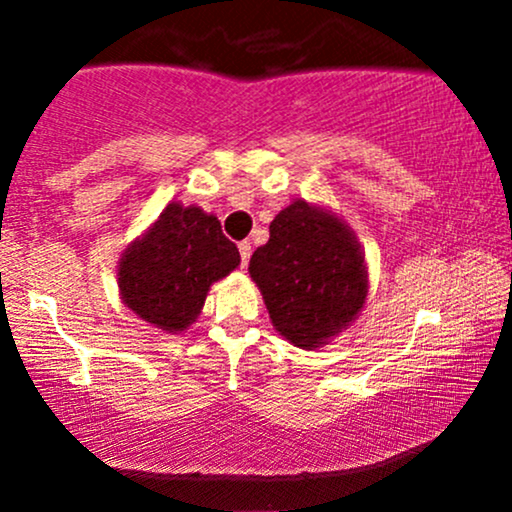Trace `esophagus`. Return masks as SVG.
I'll return each instance as SVG.
<instances>
[{
  "label": "esophagus",
  "instance_id": "1",
  "mask_svg": "<svg viewBox=\"0 0 512 512\" xmlns=\"http://www.w3.org/2000/svg\"><path fill=\"white\" fill-rule=\"evenodd\" d=\"M238 250H240V264H243V267H245V264L250 262V255H252V248H250L248 240H243V243L238 245Z\"/></svg>",
  "mask_w": 512,
  "mask_h": 512
}]
</instances>
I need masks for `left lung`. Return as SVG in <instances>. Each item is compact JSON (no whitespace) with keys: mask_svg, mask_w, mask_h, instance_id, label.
Masks as SVG:
<instances>
[{"mask_svg":"<svg viewBox=\"0 0 512 512\" xmlns=\"http://www.w3.org/2000/svg\"><path fill=\"white\" fill-rule=\"evenodd\" d=\"M248 272L274 330L308 351L339 337L368 296L366 257L354 231L342 216L303 199L274 216Z\"/></svg>","mask_w":512,"mask_h":512,"instance_id":"8db88e82","label":"left lung"}]
</instances>
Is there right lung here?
<instances>
[{
  "label": "right lung",
  "instance_id": "add662e5",
  "mask_svg": "<svg viewBox=\"0 0 512 512\" xmlns=\"http://www.w3.org/2000/svg\"><path fill=\"white\" fill-rule=\"evenodd\" d=\"M240 264V252L204 209L170 202L117 262L122 303L168 334L185 332L202 313L214 281Z\"/></svg>",
  "mask_w": 512,
  "mask_h": 512
}]
</instances>
